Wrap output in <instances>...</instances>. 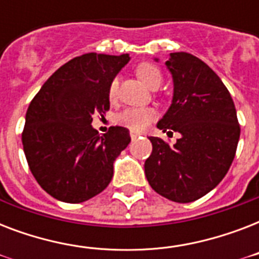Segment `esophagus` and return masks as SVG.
<instances>
[{"label": "esophagus", "instance_id": "1", "mask_svg": "<svg viewBox=\"0 0 259 259\" xmlns=\"http://www.w3.org/2000/svg\"><path fill=\"white\" fill-rule=\"evenodd\" d=\"M140 136H141V134L137 133V132H133V130L130 132V137H132V140H137V138L140 137Z\"/></svg>", "mask_w": 259, "mask_h": 259}]
</instances>
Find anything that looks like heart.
Returning <instances> with one entry per match:
<instances>
[{
  "instance_id": "1",
  "label": "heart",
  "mask_w": 259,
  "mask_h": 259,
  "mask_svg": "<svg viewBox=\"0 0 259 259\" xmlns=\"http://www.w3.org/2000/svg\"><path fill=\"white\" fill-rule=\"evenodd\" d=\"M136 74L146 86L150 89H157L162 82V74L157 66L152 63H141L136 68ZM118 79L114 78L109 84L107 95L111 102L117 99ZM157 117V111L153 107H127L115 115V123L133 132L145 130Z\"/></svg>"
}]
</instances>
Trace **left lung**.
I'll return each instance as SVG.
<instances>
[{"instance_id":"obj_1","label":"left lung","mask_w":259,"mask_h":259,"mask_svg":"<svg viewBox=\"0 0 259 259\" xmlns=\"http://www.w3.org/2000/svg\"><path fill=\"white\" fill-rule=\"evenodd\" d=\"M165 66L175 83L172 106L158 129L180 137L169 145L150 137L145 161L150 187L176 203L200 199L229 172L235 157L241 126L227 87L200 59L187 52L169 54Z\"/></svg>"}]
</instances>
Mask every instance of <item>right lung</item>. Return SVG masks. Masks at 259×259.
<instances>
[{
  "label": "right lung",
  "mask_w": 259,
  "mask_h": 259,
  "mask_svg": "<svg viewBox=\"0 0 259 259\" xmlns=\"http://www.w3.org/2000/svg\"><path fill=\"white\" fill-rule=\"evenodd\" d=\"M129 59L94 52L74 58L30 102L24 153L36 181L55 199L82 203L110 184L114 160L129 145V130L111 126L99 136L91 122L109 111V84Z\"/></svg>",
  "instance_id": "1"
}]
</instances>
